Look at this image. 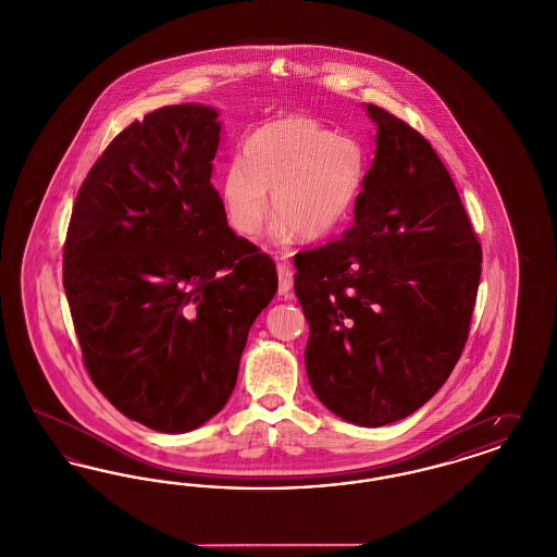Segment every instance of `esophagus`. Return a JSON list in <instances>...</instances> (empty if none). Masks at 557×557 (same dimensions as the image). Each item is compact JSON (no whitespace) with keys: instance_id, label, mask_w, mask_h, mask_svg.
<instances>
[{"instance_id":"esophagus-1","label":"esophagus","mask_w":557,"mask_h":557,"mask_svg":"<svg viewBox=\"0 0 557 557\" xmlns=\"http://www.w3.org/2000/svg\"><path fill=\"white\" fill-rule=\"evenodd\" d=\"M277 277H280V294L290 298L292 286H294V273L288 263H277Z\"/></svg>"}]
</instances>
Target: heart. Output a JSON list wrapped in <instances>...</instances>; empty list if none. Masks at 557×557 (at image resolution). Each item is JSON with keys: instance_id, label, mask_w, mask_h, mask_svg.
<instances>
[{"instance_id": "heart-1", "label": "heart", "mask_w": 557, "mask_h": 557, "mask_svg": "<svg viewBox=\"0 0 557 557\" xmlns=\"http://www.w3.org/2000/svg\"><path fill=\"white\" fill-rule=\"evenodd\" d=\"M368 157L350 135H336L309 116H277L244 137L242 160L221 182L227 221L242 236H257L269 211L275 232L305 242L334 234L357 205Z\"/></svg>"}]
</instances>
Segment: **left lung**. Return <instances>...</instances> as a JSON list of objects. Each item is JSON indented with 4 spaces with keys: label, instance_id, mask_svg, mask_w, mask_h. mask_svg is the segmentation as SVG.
<instances>
[{
    "label": "left lung",
    "instance_id": "left-lung-1",
    "mask_svg": "<svg viewBox=\"0 0 557 557\" xmlns=\"http://www.w3.org/2000/svg\"><path fill=\"white\" fill-rule=\"evenodd\" d=\"M375 157L345 236L294 257L313 393L357 425L393 424L447 382L468 341L482 248L422 133L368 104Z\"/></svg>",
    "mask_w": 557,
    "mask_h": 557
}]
</instances>
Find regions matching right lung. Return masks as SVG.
I'll return each instance as SVG.
<instances>
[{"mask_svg":"<svg viewBox=\"0 0 557 557\" xmlns=\"http://www.w3.org/2000/svg\"><path fill=\"white\" fill-rule=\"evenodd\" d=\"M219 132L216 110L180 104L119 133L81 186L62 255L91 382L169 434L223 409L277 292L273 259L230 230L212 187Z\"/></svg>","mask_w":557,"mask_h":557,"instance_id":"add662e5","label":"right lung"}]
</instances>
